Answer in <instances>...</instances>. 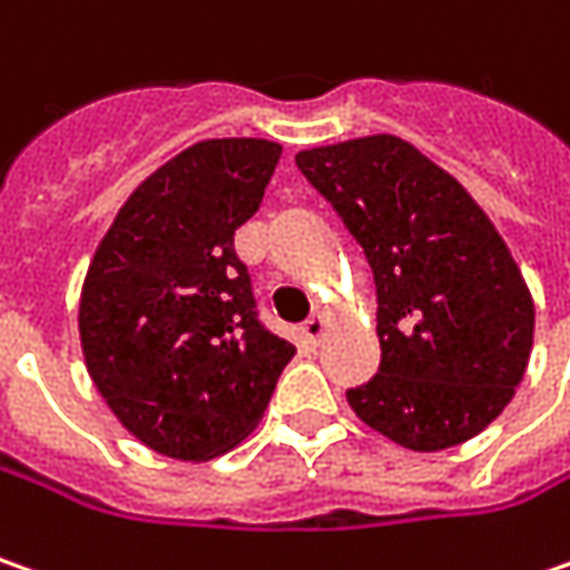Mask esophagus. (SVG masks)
I'll return each instance as SVG.
<instances>
[{
	"label": "esophagus",
	"mask_w": 570,
	"mask_h": 570,
	"mask_svg": "<svg viewBox=\"0 0 570 570\" xmlns=\"http://www.w3.org/2000/svg\"><path fill=\"white\" fill-rule=\"evenodd\" d=\"M324 327H327V318H324V315H312V318L299 327V341H303V346L312 350V346L322 344Z\"/></svg>",
	"instance_id": "obj_1"
}]
</instances>
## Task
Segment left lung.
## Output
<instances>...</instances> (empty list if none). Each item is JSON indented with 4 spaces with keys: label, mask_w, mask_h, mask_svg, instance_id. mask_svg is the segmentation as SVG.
Returning a JSON list of instances; mask_svg holds the SVG:
<instances>
[{
    "label": "left lung",
    "mask_w": 570,
    "mask_h": 570,
    "mask_svg": "<svg viewBox=\"0 0 570 570\" xmlns=\"http://www.w3.org/2000/svg\"><path fill=\"white\" fill-rule=\"evenodd\" d=\"M363 246L382 365L353 413L410 451L480 435L514 397L533 350V299L470 191L397 135L296 154Z\"/></svg>",
    "instance_id": "1"
}]
</instances>
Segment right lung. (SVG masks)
Wrapping results in <instances>:
<instances>
[{
  "label": "right lung",
  "instance_id": "add662e5",
  "mask_svg": "<svg viewBox=\"0 0 570 570\" xmlns=\"http://www.w3.org/2000/svg\"><path fill=\"white\" fill-rule=\"evenodd\" d=\"M277 160L265 138L198 141L128 195L94 252L78 308L85 363L157 454L210 461L236 448L296 353L258 322L233 248Z\"/></svg>",
  "mask_w": 570,
  "mask_h": 570
}]
</instances>
